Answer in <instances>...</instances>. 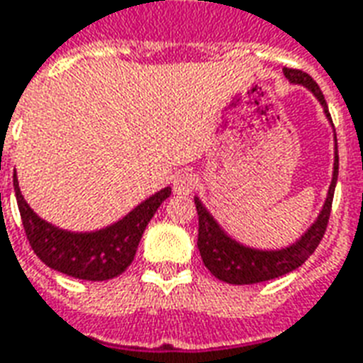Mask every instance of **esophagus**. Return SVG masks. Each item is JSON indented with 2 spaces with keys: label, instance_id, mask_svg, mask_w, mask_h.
Segmentation results:
<instances>
[{
  "label": "esophagus",
  "instance_id": "esophagus-1",
  "mask_svg": "<svg viewBox=\"0 0 363 363\" xmlns=\"http://www.w3.org/2000/svg\"><path fill=\"white\" fill-rule=\"evenodd\" d=\"M196 188V177L192 173H188V171H179L173 179V190L179 196H186Z\"/></svg>",
  "mask_w": 363,
  "mask_h": 363
}]
</instances>
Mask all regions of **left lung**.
I'll return each mask as SVG.
<instances>
[{"label":"left lung","mask_w":363,"mask_h":363,"mask_svg":"<svg viewBox=\"0 0 363 363\" xmlns=\"http://www.w3.org/2000/svg\"><path fill=\"white\" fill-rule=\"evenodd\" d=\"M284 74L291 83L304 85L314 93L320 104L323 106V112L329 116L328 102L323 99L322 89L318 83L312 79L306 72L297 70V68H284ZM333 123V121H331ZM337 143V137H335ZM337 175H339V152L335 148V163H333V181L329 186L328 200L323 203V209L314 225L308 228L298 242L280 251H259V249L245 247L228 238L220 226L215 223V218L209 215L201 201L196 198V211H198V249L207 270L226 284L234 286H249V284H259V281H268L274 278H280L284 274L291 272L295 268L303 264L308 257L316 251V247L322 242L325 228H328L329 215H331V203H333V194H335Z\"/></svg>","instance_id":"1"}]
</instances>
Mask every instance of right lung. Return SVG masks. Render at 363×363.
<instances>
[{"mask_svg":"<svg viewBox=\"0 0 363 363\" xmlns=\"http://www.w3.org/2000/svg\"><path fill=\"white\" fill-rule=\"evenodd\" d=\"M13 184L22 226L35 255L52 270L89 281L112 280L131 264L146 225L171 194V188H163L116 225L99 232L76 234L60 230L38 217L22 198L16 175Z\"/></svg>","mask_w":363,"mask_h":363,"instance_id":"obj_1","label":"right lung"}]
</instances>
